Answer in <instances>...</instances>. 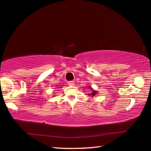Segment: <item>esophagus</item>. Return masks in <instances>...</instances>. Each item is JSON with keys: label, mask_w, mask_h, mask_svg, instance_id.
<instances>
[{"label": "esophagus", "mask_w": 151, "mask_h": 151, "mask_svg": "<svg viewBox=\"0 0 151 151\" xmlns=\"http://www.w3.org/2000/svg\"><path fill=\"white\" fill-rule=\"evenodd\" d=\"M74 81H69L68 82V85L69 86H74Z\"/></svg>", "instance_id": "obj_1"}]
</instances>
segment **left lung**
Returning <instances> with one entry per match:
<instances>
[{
  "label": "left lung",
  "instance_id": "left-lung-1",
  "mask_svg": "<svg viewBox=\"0 0 151 151\" xmlns=\"http://www.w3.org/2000/svg\"><path fill=\"white\" fill-rule=\"evenodd\" d=\"M88 87H89V88H90V90H91V93H89L88 95L91 96V97H94V96H96V94H97V92H96V90H93V88H91V86H88Z\"/></svg>",
  "mask_w": 151,
  "mask_h": 151
}]
</instances>
